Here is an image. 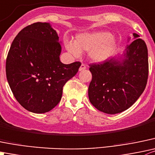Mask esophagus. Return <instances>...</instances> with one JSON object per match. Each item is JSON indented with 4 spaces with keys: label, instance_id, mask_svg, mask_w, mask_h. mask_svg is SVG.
I'll return each instance as SVG.
<instances>
[{
    "label": "esophagus",
    "instance_id": "esophagus-1",
    "mask_svg": "<svg viewBox=\"0 0 155 155\" xmlns=\"http://www.w3.org/2000/svg\"><path fill=\"white\" fill-rule=\"evenodd\" d=\"M85 69H86V66H85V64H82V65L80 66V67H79V71H82V70H85Z\"/></svg>",
    "mask_w": 155,
    "mask_h": 155
}]
</instances>
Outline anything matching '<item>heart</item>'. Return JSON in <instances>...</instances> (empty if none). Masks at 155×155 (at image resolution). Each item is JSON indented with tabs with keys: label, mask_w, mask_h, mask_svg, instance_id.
Returning <instances> with one entry per match:
<instances>
[{
	"label": "heart",
	"mask_w": 155,
	"mask_h": 155,
	"mask_svg": "<svg viewBox=\"0 0 155 155\" xmlns=\"http://www.w3.org/2000/svg\"><path fill=\"white\" fill-rule=\"evenodd\" d=\"M117 47V40L107 31H94L76 35L74 43H66V48L75 57L81 52L88 51V58L93 62L101 63L109 59Z\"/></svg>",
	"instance_id": "heart-1"
}]
</instances>
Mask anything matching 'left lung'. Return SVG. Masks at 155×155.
Listing matches in <instances>:
<instances>
[{
    "label": "left lung",
    "mask_w": 155,
    "mask_h": 155,
    "mask_svg": "<svg viewBox=\"0 0 155 155\" xmlns=\"http://www.w3.org/2000/svg\"><path fill=\"white\" fill-rule=\"evenodd\" d=\"M133 35L134 40L127 45L122 55L90 65L92 79L88 98L94 107L105 114H118L130 108L146 86L148 48L139 35Z\"/></svg>",
    "instance_id": "8db88e82"
}]
</instances>
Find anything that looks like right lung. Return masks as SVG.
I'll return each mask as SVG.
<instances>
[{
  "label": "right lung",
  "instance_id": "add662e5",
  "mask_svg": "<svg viewBox=\"0 0 155 155\" xmlns=\"http://www.w3.org/2000/svg\"><path fill=\"white\" fill-rule=\"evenodd\" d=\"M61 41L48 22L22 28L12 42L6 61V75L12 92L25 109L48 112L62 97L63 87L77 73L80 62L60 61Z\"/></svg>",
  "mask_w": 155,
  "mask_h": 155
}]
</instances>
